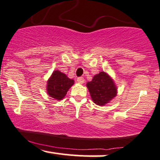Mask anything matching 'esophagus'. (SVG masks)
Masks as SVG:
<instances>
[{
    "instance_id": "1",
    "label": "esophagus",
    "mask_w": 160,
    "mask_h": 160,
    "mask_svg": "<svg viewBox=\"0 0 160 160\" xmlns=\"http://www.w3.org/2000/svg\"><path fill=\"white\" fill-rule=\"evenodd\" d=\"M77 82L79 83V84H83L84 82V78L83 77H78L77 78Z\"/></svg>"
}]
</instances>
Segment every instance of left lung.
Returning a JSON list of instances; mask_svg holds the SVG:
<instances>
[{
    "mask_svg": "<svg viewBox=\"0 0 160 160\" xmlns=\"http://www.w3.org/2000/svg\"><path fill=\"white\" fill-rule=\"evenodd\" d=\"M91 98L96 105L103 106L117 95V87L114 81L104 71L93 76L91 82L87 83Z\"/></svg>",
    "mask_w": 160,
    "mask_h": 160,
    "instance_id": "8db88e82",
    "label": "left lung"
}]
</instances>
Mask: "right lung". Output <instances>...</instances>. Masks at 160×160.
Instances as JSON below:
<instances>
[{
    "label": "right lung",
    "instance_id": "obj_1",
    "mask_svg": "<svg viewBox=\"0 0 160 160\" xmlns=\"http://www.w3.org/2000/svg\"><path fill=\"white\" fill-rule=\"evenodd\" d=\"M73 84V79H71L65 73L55 70L47 81V92L50 97L60 101L65 98L67 92Z\"/></svg>",
    "mask_w": 160,
    "mask_h": 160
}]
</instances>
